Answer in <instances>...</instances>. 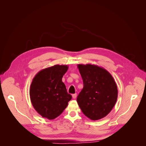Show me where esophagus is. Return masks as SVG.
I'll return each instance as SVG.
<instances>
[{"label": "esophagus", "mask_w": 146, "mask_h": 146, "mask_svg": "<svg viewBox=\"0 0 146 146\" xmlns=\"http://www.w3.org/2000/svg\"><path fill=\"white\" fill-rule=\"evenodd\" d=\"M77 98V94H72V98L73 99H76Z\"/></svg>", "instance_id": "obj_1"}]
</instances>
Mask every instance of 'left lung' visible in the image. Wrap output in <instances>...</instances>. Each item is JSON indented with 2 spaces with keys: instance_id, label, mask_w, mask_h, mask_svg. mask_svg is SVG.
Listing matches in <instances>:
<instances>
[{
  "instance_id": "obj_1",
  "label": "left lung",
  "mask_w": 146,
  "mask_h": 146,
  "mask_svg": "<svg viewBox=\"0 0 146 146\" xmlns=\"http://www.w3.org/2000/svg\"><path fill=\"white\" fill-rule=\"evenodd\" d=\"M83 88L77 101L83 113L96 121L107 116L115 105L117 87L113 77L105 69L91 64L77 65Z\"/></svg>"
}]
</instances>
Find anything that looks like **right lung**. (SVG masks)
<instances>
[{"label": "right lung", "instance_id": "add662e5", "mask_svg": "<svg viewBox=\"0 0 146 146\" xmlns=\"http://www.w3.org/2000/svg\"><path fill=\"white\" fill-rule=\"evenodd\" d=\"M67 65L56 64L41 70L33 78L30 88L31 102L38 113L52 120L67 107L72 96L62 82Z\"/></svg>", "mask_w": 146, "mask_h": 146}]
</instances>
